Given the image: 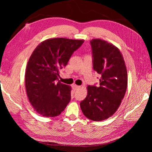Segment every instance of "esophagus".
<instances>
[{
	"mask_svg": "<svg viewBox=\"0 0 152 152\" xmlns=\"http://www.w3.org/2000/svg\"><path fill=\"white\" fill-rule=\"evenodd\" d=\"M72 88L74 89V90H77V89H78L79 88H80V86H77L76 84H73V85H72Z\"/></svg>",
	"mask_w": 152,
	"mask_h": 152,
	"instance_id": "34e87169",
	"label": "esophagus"
}]
</instances>
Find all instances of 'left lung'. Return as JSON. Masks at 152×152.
Returning a JSON list of instances; mask_svg holds the SVG:
<instances>
[{"label": "left lung", "instance_id": "left-lung-1", "mask_svg": "<svg viewBox=\"0 0 152 152\" xmlns=\"http://www.w3.org/2000/svg\"><path fill=\"white\" fill-rule=\"evenodd\" d=\"M93 69L101 75L99 86L87 87L86 98L80 103L84 115L93 121L106 120L121 105L127 87V73L120 50L107 41L91 40Z\"/></svg>", "mask_w": 152, "mask_h": 152}]
</instances>
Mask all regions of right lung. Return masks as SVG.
<instances>
[{
	"instance_id": "add662e5",
	"label": "right lung",
	"mask_w": 152,
	"mask_h": 152,
	"mask_svg": "<svg viewBox=\"0 0 152 152\" xmlns=\"http://www.w3.org/2000/svg\"><path fill=\"white\" fill-rule=\"evenodd\" d=\"M84 40L66 38L42 41L32 53L25 72V87L35 111L45 117L58 116L71 99L72 87L58 80L59 70Z\"/></svg>"
}]
</instances>
